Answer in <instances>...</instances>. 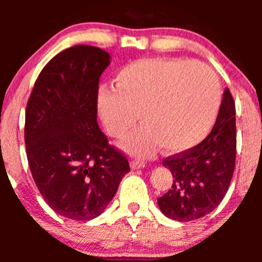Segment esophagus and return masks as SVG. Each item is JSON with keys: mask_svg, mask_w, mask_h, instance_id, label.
<instances>
[{"mask_svg": "<svg viewBox=\"0 0 262 262\" xmlns=\"http://www.w3.org/2000/svg\"><path fill=\"white\" fill-rule=\"evenodd\" d=\"M130 167L133 168V170H137V168H143L144 167V162H141V161H138V160L132 161Z\"/></svg>", "mask_w": 262, "mask_h": 262, "instance_id": "obj_1", "label": "esophagus"}]
</instances>
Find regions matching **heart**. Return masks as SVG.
<instances>
[{
    "label": "heart",
    "instance_id": "b5f03b06",
    "mask_svg": "<svg viewBox=\"0 0 262 262\" xmlns=\"http://www.w3.org/2000/svg\"><path fill=\"white\" fill-rule=\"evenodd\" d=\"M114 87H100L97 114L107 133L126 136L136 124L143 125L125 141L136 155L152 153L161 144L168 152H184L202 143L215 124L222 90L207 66L186 59L148 58L116 71Z\"/></svg>",
    "mask_w": 262,
    "mask_h": 262
}]
</instances>
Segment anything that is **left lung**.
<instances>
[{
	"instance_id": "8db88e82",
	"label": "left lung",
	"mask_w": 262,
	"mask_h": 262,
	"mask_svg": "<svg viewBox=\"0 0 262 262\" xmlns=\"http://www.w3.org/2000/svg\"><path fill=\"white\" fill-rule=\"evenodd\" d=\"M236 142V106L226 89L209 136L196 147L163 160L173 184L157 199L162 214L173 221L190 222L215 209L233 176Z\"/></svg>"
}]
</instances>
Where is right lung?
I'll return each instance as SVG.
<instances>
[{
	"instance_id": "right-lung-1",
	"label": "right lung",
	"mask_w": 262,
	"mask_h": 262,
	"mask_svg": "<svg viewBox=\"0 0 262 262\" xmlns=\"http://www.w3.org/2000/svg\"><path fill=\"white\" fill-rule=\"evenodd\" d=\"M110 59L91 46L63 50L41 70L26 105L31 175L47 204L72 221L99 216L130 171L96 120L99 80Z\"/></svg>"
}]
</instances>
